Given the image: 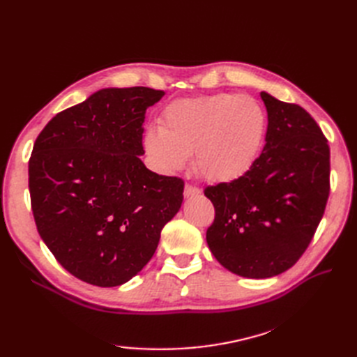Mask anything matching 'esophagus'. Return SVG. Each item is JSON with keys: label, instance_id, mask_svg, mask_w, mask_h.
Listing matches in <instances>:
<instances>
[{"label": "esophagus", "instance_id": "esophagus-1", "mask_svg": "<svg viewBox=\"0 0 357 357\" xmlns=\"http://www.w3.org/2000/svg\"><path fill=\"white\" fill-rule=\"evenodd\" d=\"M201 193V189L195 188V186H190V185H186L185 186V198H192V197H197Z\"/></svg>", "mask_w": 357, "mask_h": 357}]
</instances>
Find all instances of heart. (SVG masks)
Masks as SVG:
<instances>
[{"instance_id":"1","label":"heart","mask_w":357,"mask_h":357,"mask_svg":"<svg viewBox=\"0 0 357 357\" xmlns=\"http://www.w3.org/2000/svg\"><path fill=\"white\" fill-rule=\"evenodd\" d=\"M266 114L248 95L215 93L171 102L160 126L144 134L152 165L172 174L195 153L198 174L211 183H231L245 176L261 152Z\"/></svg>"}]
</instances>
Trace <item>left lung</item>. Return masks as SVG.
Listing matches in <instances>:
<instances>
[{
    "instance_id": "left-lung-1",
    "label": "left lung",
    "mask_w": 357,
    "mask_h": 357,
    "mask_svg": "<svg viewBox=\"0 0 357 357\" xmlns=\"http://www.w3.org/2000/svg\"><path fill=\"white\" fill-rule=\"evenodd\" d=\"M268 128L245 176L204 190L215 210L213 256L245 278L284 273L305 252L329 197V146L302 107L261 92Z\"/></svg>"
}]
</instances>
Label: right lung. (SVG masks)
<instances>
[{"label":"right lung","mask_w":357,"mask_h":357,"mask_svg":"<svg viewBox=\"0 0 357 357\" xmlns=\"http://www.w3.org/2000/svg\"><path fill=\"white\" fill-rule=\"evenodd\" d=\"M164 92L105 88L58 113L29 159L32 213L41 240L70 274L113 287L155 255L178 213L185 183L143 164L146 110Z\"/></svg>","instance_id":"add662e5"}]
</instances>
